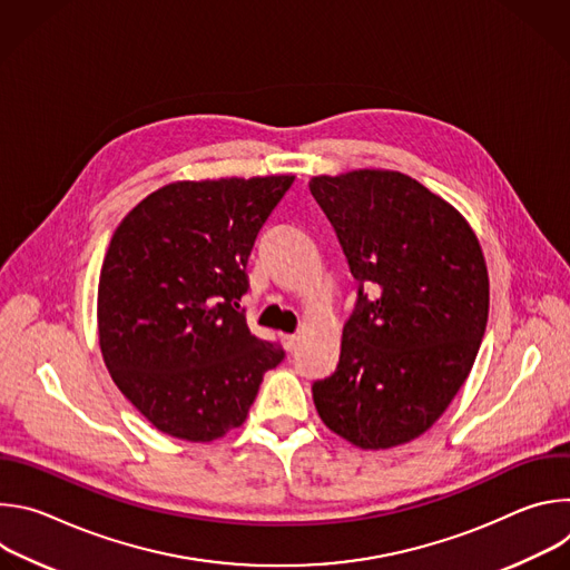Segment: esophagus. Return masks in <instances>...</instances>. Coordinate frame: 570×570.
Wrapping results in <instances>:
<instances>
[{"label": "esophagus", "instance_id": "esophagus-1", "mask_svg": "<svg viewBox=\"0 0 570 570\" xmlns=\"http://www.w3.org/2000/svg\"><path fill=\"white\" fill-rule=\"evenodd\" d=\"M297 341H299V338H297L295 334H286V336H282V343H284V347H286L288 352H293V350L297 347Z\"/></svg>", "mask_w": 570, "mask_h": 570}]
</instances>
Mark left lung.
I'll use <instances>...</instances> for the list:
<instances>
[{
  "mask_svg": "<svg viewBox=\"0 0 570 570\" xmlns=\"http://www.w3.org/2000/svg\"><path fill=\"white\" fill-rule=\"evenodd\" d=\"M358 282L341 361L313 383L317 415L361 449H390L429 431L471 372L490 313V279L466 220L396 171L317 176Z\"/></svg>",
  "mask_w": 570,
  "mask_h": 570,
  "instance_id": "8db88e82",
  "label": "left lung"
}]
</instances>
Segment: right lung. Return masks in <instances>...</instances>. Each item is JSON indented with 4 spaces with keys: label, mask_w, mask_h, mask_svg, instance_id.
Wrapping results in <instances>:
<instances>
[{
    "label": "right lung",
    "mask_w": 570,
    "mask_h": 570,
    "mask_svg": "<svg viewBox=\"0 0 570 570\" xmlns=\"http://www.w3.org/2000/svg\"><path fill=\"white\" fill-rule=\"evenodd\" d=\"M293 176L174 183L112 234L99 279V345L135 409L161 433L212 442L240 426L284 361L238 308L248 257Z\"/></svg>",
    "instance_id": "obj_1"
}]
</instances>
